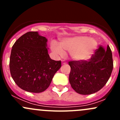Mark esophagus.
<instances>
[{"label":"esophagus","instance_id":"34e87169","mask_svg":"<svg viewBox=\"0 0 120 120\" xmlns=\"http://www.w3.org/2000/svg\"><path fill=\"white\" fill-rule=\"evenodd\" d=\"M61 63H62L63 64H67V62H66V61H65V60H62V61H61Z\"/></svg>","mask_w":120,"mask_h":120}]
</instances>
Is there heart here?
<instances>
[{
	"label": "heart",
	"instance_id": "b5f03b06",
	"mask_svg": "<svg viewBox=\"0 0 120 120\" xmlns=\"http://www.w3.org/2000/svg\"><path fill=\"white\" fill-rule=\"evenodd\" d=\"M95 39L86 36L67 38L61 40L60 45L54 41L50 45L52 51L57 56H63L64 51L70 53V57L75 60L88 59L97 47Z\"/></svg>",
	"mask_w": 120,
	"mask_h": 120
}]
</instances>
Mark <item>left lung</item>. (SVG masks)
Segmentation results:
<instances>
[{
    "mask_svg": "<svg viewBox=\"0 0 120 120\" xmlns=\"http://www.w3.org/2000/svg\"><path fill=\"white\" fill-rule=\"evenodd\" d=\"M69 81L72 89L79 94L97 92L106 85L113 68L112 52L109 46L105 50L100 46L88 60L71 61Z\"/></svg>",
    "mask_w": 120,
    "mask_h": 120,
    "instance_id": "8db88e82",
    "label": "left lung"
}]
</instances>
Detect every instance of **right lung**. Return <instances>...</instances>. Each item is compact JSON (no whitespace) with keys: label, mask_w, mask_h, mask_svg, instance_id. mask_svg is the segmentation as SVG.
Listing matches in <instances>:
<instances>
[{"label":"right lung","mask_w":120,"mask_h":120,"mask_svg":"<svg viewBox=\"0 0 120 120\" xmlns=\"http://www.w3.org/2000/svg\"><path fill=\"white\" fill-rule=\"evenodd\" d=\"M48 39L38 32H28L19 38L12 47L10 71L20 88L32 93L45 91L50 85L61 61L50 59Z\"/></svg>","instance_id":"obj_1"}]
</instances>
